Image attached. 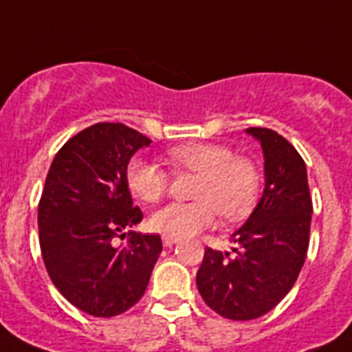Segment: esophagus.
<instances>
[{"label":"esophagus","instance_id":"34e87169","mask_svg":"<svg viewBox=\"0 0 352 352\" xmlns=\"http://www.w3.org/2000/svg\"><path fill=\"white\" fill-rule=\"evenodd\" d=\"M162 243H164V246H173L179 243V239L177 237H170V235H162Z\"/></svg>","mask_w":352,"mask_h":352}]
</instances>
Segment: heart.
<instances>
[{
	"label": "heart",
	"instance_id": "b5f03b06",
	"mask_svg": "<svg viewBox=\"0 0 352 352\" xmlns=\"http://www.w3.org/2000/svg\"><path fill=\"white\" fill-rule=\"evenodd\" d=\"M177 170L199 173L192 203H170L155 210L149 226L170 237H190L215 223L217 210L226 219L245 217L256 204L261 175L248 159L235 157L228 146L214 142H188L168 149ZM127 186L144 203L159 201L170 184V173L159 162L133 159L126 170Z\"/></svg>",
	"mask_w": 352,
	"mask_h": 352
}]
</instances>
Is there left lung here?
<instances>
[{"label": "left lung", "instance_id": "left-lung-1", "mask_svg": "<svg viewBox=\"0 0 352 352\" xmlns=\"http://www.w3.org/2000/svg\"><path fill=\"white\" fill-rule=\"evenodd\" d=\"M261 144L265 188L232 241L234 254L206 248L197 289L223 318L246 322L267 314L289 294L309 248L312 201L307 166L292 144L267 127H248Z\"/></svg>", "mask_w": 352, "mask_h": 352}]
</instances>
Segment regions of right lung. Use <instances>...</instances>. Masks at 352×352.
<instances>
[{"instance_id": "obj_1", "label": "right lung", "mask_w": 352, "mask_h": 352, "mask_svg": "<svg viewBox=\"0 0 352 352\" xmlns=\"http://www.w3.org/2000/svg\"><path fill=\"white\" fill-rule=\"evenodd\" d=\"M149 144L137 129L100 122L69 138L47 173L38 206L43 263L63 298L91 316L131 309L162 252L159 235L131 230L142 212L133 206L126 170ZM126 234L130 241L118 245Z\"/></svg>"}]
</instances>
